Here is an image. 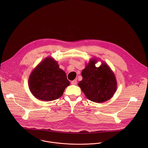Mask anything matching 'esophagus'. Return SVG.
<instances>
[{
	"label": "esophagus",
	"mask_w": 148,
	"mask_h": 148,
	"mask_svg": "<svg viewBox=\"0 0 148 148\" xmlns=\"http://www.w3.org/2000/svg\"><path fill=\"white\" fill-rule=\"evenodd\" d=\"M77 80H73V81L71 82V84L76 85L77 84Z\"/></svg>",
	"instance_id": "1"
}]
</instances>
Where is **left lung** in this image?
Segmentation results:
<instances>
[{
    "mask_svg": "<svg viewBox=\"0 0 148 148\" xmlns=\"http://www.w3.org/2000/svg\"><path fill=\"white\" fill-rule=\"evenodd\" d=\"M99 61L96 58L89 60L82 72L83 80L78 85L88 100L100 103L113 97L117 85L114 73L107 64L102 61L100 66H96Z\"/></svg>",
    "mask_w": 148,
    "mask_h": 148,
    "instance_id": "obj_1",
    "label": "left lung"
}]
</instances>
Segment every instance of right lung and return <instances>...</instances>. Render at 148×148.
Masks as SVG:
<instances>
[{
	"instance_id": "1",
	"label": "right lung",
	"mask_w": 148,
	"mask_h": 148,
	"mask_svg": "<svg viewBox=\"0 0 148 148\" xmlns=\"http://www.w3.org/2000/svg\"><path fill=\"white\" fill-rule=\"evenodd\" d=\"M70 84L65 72L59 68L57 61L47 57L31 73L29 89L34 97L42 101H49L60 97Z\"/></svg>"
}]
</instances>
